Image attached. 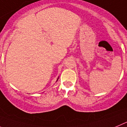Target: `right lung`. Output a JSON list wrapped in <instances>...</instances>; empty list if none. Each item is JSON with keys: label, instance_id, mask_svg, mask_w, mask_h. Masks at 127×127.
I'll return each instance as SVG.
<instances>
[{"label": "right lung", "instance_id": "right-lung-1", "mask_svg": "<svg viewBox=\"0 0 127 127\" xmlns=\"http://www.w3.org/2000/svg\"><path fill=\"white\" fill-rule=\"evenodd\" d=\"M59 77H58V79H57V80H56V82H57V81H58V79H59Z\"/></svg>", "mask_w": 127, "mask_h": 127}]
</instances>
